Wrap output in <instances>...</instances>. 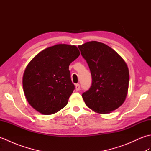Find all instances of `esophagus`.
I'll return each instance as SVG.
<instances>
[{
  "label": "esophagus",
  "instance_id": "1",
  "mask_svg": "<svg viewBox=\"0 0 151 151\" xmlns=\"http://www.w3.org/2000/svg\"><path fill=\"white\" fill-rule=\"evenodd\" d=\"M80 88H81V86H80V84H76L75 85V89L76 91H78L80 90Z\"/></svg>",
  "mask_w": 151,
  "mask_h": 151
}]
</instances>
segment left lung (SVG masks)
I'll return each mask as SVG.
<instances>
[{"instance_id":"8db88e82","label":"left lung","mask_w":151,"mask_h":151,"mask_svg":"<svg viewBox=\"0 0 151 151\" xmlns=\"http://www.w3.org/2000/svg\"><path fill=\"white\" fill-rule=\"evenodd\" d=\"M90 69L92 84L82 95L86 106L98 114H109L123 104L129 84V68L111 47L93 41L78 46Z\"/></svg>"}]
</instances>
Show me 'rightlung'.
I'll return each instance as SVG.
<instances>
[{"label":"right lung","mask_w":151,"mask_h":151,"mask_svg":"<svg viewBox=\"0 0 151 151\" xmlns=\"http://www.w3.org/2000/svg\"><path fill=\"white\" fill-rule=\"evenodd\" d=\"M79 55L75 45L58 44L41 51L30 61L22 76V86L32 107L43 115H51L65 106L75 89L69 66Z\"/></svg>","instance_id":"right-lung-1"}]
</instances>
